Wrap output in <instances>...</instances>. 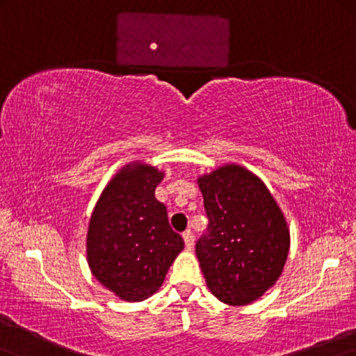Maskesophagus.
Wrapping results in <instances>:
<instances>
[{
  "instance_id": "esophagus-1",
  "label": "esophagus",
  "mask_w": 356,
  "mask_h": 356,
  "mask_svg": "<svg viewBox=\"0 0 356 356\" xmlns=\"http://www.w3.org/2000/svg\"><path fill=\"white\" fill-rule=\"evenodd\" d=\"M184 242H185V247H187V249L190 250V249H193V244H195V236H193V233H191L190 229H187V231H184Z\"/></svg>"
}]
</instances>
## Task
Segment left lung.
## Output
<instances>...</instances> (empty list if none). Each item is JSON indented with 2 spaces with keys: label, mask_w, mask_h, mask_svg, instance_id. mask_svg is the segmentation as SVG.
<instances>
[{
  "label": "left lung",
  "mask_w": 356,
  "mask_h": 356,
  "mask_svg": "<svg viewBox=\"0 0 356 356\" xmlns=\"http://www.w3.org/2000/svg\"><path fill=\"white\" fill-rule=\"evenodd\" d=\"M207 231L196 242L206 284L225 304L245 306L280 277L290 249L284 213L261 180L238 165L198 179Z\"/></svg>",
  "instance_id": "8db88e82"
}]
</instances>
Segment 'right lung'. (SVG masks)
<instances>
[{
  "label": "right lung",
  "mask_w": 356,
  "mask_h": 356,
  "mask_svg": "<svg viewBox=\"0 0 356 356\" xmlns=\"http://www.w3.org/2000/svg\"><path fill=\"white\" fill-rule=\"evenodd\" d=\"M163 172L131 163L111 180L92 213L88 266L106 289L125 301H143L160 289L184 249L169 227L166 206L155 198Z\"/></svg>",
  "instance_id": "add662e5"
}]
</instances>
